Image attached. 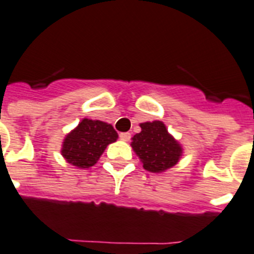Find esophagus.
<instances>
[{
	"instance_id": "1",
	"label": "esophagus",
	"mask_w": 254,
	"mask_h": 254,
	"mask_svg": "<svg viewBox=\"0 0 254 254\" xmlns=\"http://www.w3.org/2000/svg\"><path fill=\"white\" fill-rule=\"evenodd\" d=\"M130 133H120V138L121 139H123V141H129V139H130Z\"/></svg>"
}]
</instances>
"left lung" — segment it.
<instances>
[{"instance_id": "obj_1", "label": "left lung", "mask_w": 254, "mask_h": 254, "mask_svg": "<svg viewBox=\"0 0 254 254\" xmlns=\"http://www.w3.org/2000/svg\"><path fill=\"white\" fill-rule=\"evenodd\" d=\"M141 133L131 138V147L139 156L143 168L160 174L174 167L183 155V147L162 121L142 123Z\"/></svg>"}]
</instances>
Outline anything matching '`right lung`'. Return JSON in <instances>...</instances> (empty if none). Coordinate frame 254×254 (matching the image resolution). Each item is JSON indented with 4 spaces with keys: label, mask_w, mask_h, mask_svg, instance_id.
<instances>
[{
    "label": "right lung",
    "mask_w": 254,
    "mask_h": 254,
    "mask_svg": "<svg viewBox=\"0 0 254 254\" xmlns=\"http://www.w3.org/2000/svg\"><path fill=\"white\" fill-rule=\"evenodd\" d=\"M117 131L111 124L83 119L63 142L61 154L78 168H90L98 162L107 146L116 142Z\"/></svg>",
    "instance_id": "right-lung-1"
}]
</instances>
